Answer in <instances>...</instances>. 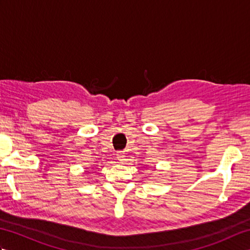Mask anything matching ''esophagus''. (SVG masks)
Instances as JSON below:
<instances>
[{"mask_svg":"<svg viewBox=\"0 0 250 250\" xmlns=\"http://www.w3.org/2000/svg\"><path fill=\"white\" fill-rule=\"evenodd\" d=\"M117 159H118V160H119L121 163H124V161H125V156L124 151L117 152Z\"/></svg>","mask_w":250,"mask_h":250,"instance_id":"34e87169","label":"esophagus"}]
</instances>
